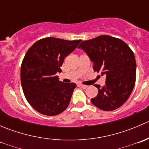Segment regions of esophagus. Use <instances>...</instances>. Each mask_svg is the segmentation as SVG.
<instances>
[{
  "label": "esophagus",
  "mask_w": 149,
  "mask_h": 149,
  "mask_svg": "<svg viewBox=\"0 0 149 149\" xmlns=\"http://www.w3.org/2000/svg\"><path fill=\"white\" fill-rule=\"evenodd\" d=\"M79 86H81V87L82 88H86L87 87H88V86H86V85H84V84H79Z\"/></svg>",
  "instance_id": "obj_1"
}]
</instances>
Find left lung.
I'll use <instances>...</instances> for the list:
<instances>
[{
  "label": "left lung",
  "instance_id": "left-lung-1",
  "mask_svg": "<svg viewBox=\"0 0 149 149\" xmlns=\"http://www.w3.org/2000/svg\"><path fill=\"white\" fill-rule=\"evenodd\" d=\"M78 48L89 56L94 71L106 76L104 86L94 85L98 94L91 102L102 110L119 108L129 98L136 83V63L132 49L120 39L108 35L83 41Z\"/></svg>",
  "mask_w": 149,
  "mask_h": 149
}]
</instances>
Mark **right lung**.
Wrapping results in <instances>:
<instances>
[{
	"label": "right lung",
	"instance_id": "1",
	"mask_svg": "<svg viewBox=\"0 0 149 149\" xmlns=\"http://www.w3.org/2000/svg\"><path fill=\"white\" fill-rule=\"evenodd\" d=\"M81 40L46 37L29 47L21 66V83L26 100L40 113L59 115L68 107L75 83H63L56 76L64 59Z\"/></svg>",
	"mask_w": 149,
	"mask_h": 149
}]
</instances>
